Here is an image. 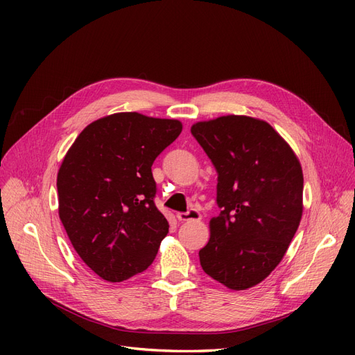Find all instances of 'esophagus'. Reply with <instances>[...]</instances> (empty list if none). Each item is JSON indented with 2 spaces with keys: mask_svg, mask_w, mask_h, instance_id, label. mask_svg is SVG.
Segmentation results:
<instances>
[{
  "mask_svg": "<svg viewBox=\"0 0 355 355\" xmlns=\"http://www.w3.org/2000/svg\"><path fill=\"white\" fill-rule=\"evenodd\" d=\"M178 219L180 222H189V220H200L201 219V214L198 210L196 209H191L187 213H178Z\"/></svg>",
  "mask_w": 355,
  "mask_h": 355,
  "instance_id": "obj_1",
  "label": "esophagus"
}]
</instances>
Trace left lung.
<instances>
[{
    "label": "left lung",
    "instance_id": "8db88e82",
    "mask_svg": "<svg viewBox=\"0 0 355 355\" xmlns=\"http://www.w3.org/2000/svg\"><path fill=\"white\" fill-rule=\"evenodd\" d=\"M191 132L218 171L219 216L200 250L204 272L231 290L263 282L284 257L304 211L299 158L259 118L223 115Z\"/></svg>",
    "mask_w": 355,
    "mask_h": 355
}]
</instances>
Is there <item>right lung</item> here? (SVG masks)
Returning <instances> with one entry per match:
<instances>
[{"instance_id":"right-lung-1","label":"right lung","mask_w":355,"mask_h":355,"mask_svg":"<svg viewBox=\"0 0 355 355\" xmlns=\"http://www.w3.org/2000/svg\"><path fill=\"white\" fill-rule=\"evenodd\" d=\"M182 132L179 120L116 112L77 136L58 173L59 218L75 252L120 283L155 259L168 222L154 204V159Z\"/></svg>"}]
</instances>
